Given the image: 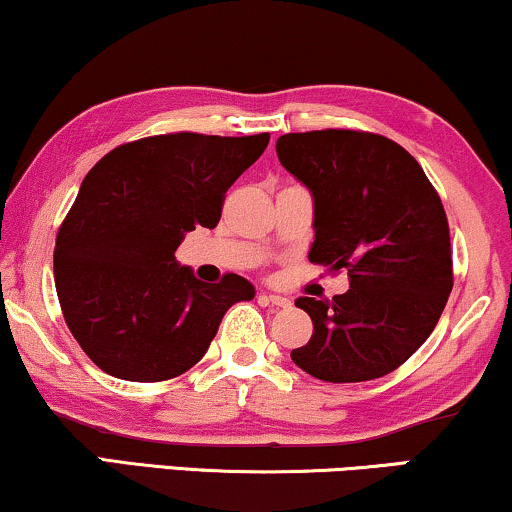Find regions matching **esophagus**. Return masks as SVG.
<instances>
[{
  "instance_id": "34e87169",
  "label": "esophagus",
  "mask_w": 512,
  "mask_h": 512,
  "mask_svg": "<svg viewBox=\"0 0 512 512\" xmlns=\"http://www.w3.org/2000/svg\"><path fill=\"white\" fill-rule=\"evenodd\" d=\"M258 298H261V301L268 303V305H277V308H289V305H291L289 298L280 296V294H261Z\"/></svg>"
}]
</instances>
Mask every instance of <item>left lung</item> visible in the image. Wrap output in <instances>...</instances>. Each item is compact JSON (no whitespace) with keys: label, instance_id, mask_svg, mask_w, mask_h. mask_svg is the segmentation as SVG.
<instances>
[{"label":"left lung","instance_id":"1","mask_svg":"<svg viewBox=\"0 0 512 512\" xmlns=\"http://www.w3.org/2000/svg\"><path fill=\"white\" fill-rule=\"evenodd\" d=\"M277 157L313 195L308 258L350 277L331 301L296 298L313 336L291 360L329 383L390 374L433 334L454 287L440 195L402 145L369 131L284 134Z\"/></svg>","mask_w":512,"mask_h":512}]
</instances>
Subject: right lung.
Returning a JSON list of instances; mask_svg holds the SVG:
<instances>
[{"label": "right lung", "instance_id": "obj_1", "mask_svg": "<svg viewBox=\"0 0 512 512\" xmlns=\"http://www.w3.org/2000/svg\"><path fill=\"white\" fill-rule=\"evenodd\" d=\"M270 134H164L110 150L84 178L58 230L53 277L65 324L105 374L152 383L202 360L218 324L254 287L228 272L197 280L174 251L216 228L225 192Z\"/></svg>", "mask_w": 512, "mask_h": 512}]
</instances>
